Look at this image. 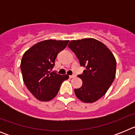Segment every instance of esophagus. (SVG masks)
Masks as SVG:
<instances>
[{
  "label": "esophagus",
  "instance_id": "1",
  "mask_svg": "<svg viewBox=\"0 0 135 135\" xmlns=\"http://www.w3.org/2000/svg\"><path fill=\"white\" fill-rule=\"evenodd\" d=\"M76 77V75H72V76H70V78H73Z\"/></svg>",
  "mask_w": 135,
  "mask_h": 135
}]
</instances>
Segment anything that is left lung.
<instances>
[{"label": "left lung", "instance_id": "obj_1", "mask_svg": "<svg viewBox=\"0 0 135 135\" xmlns=\"http://www.w3.org/2000/svg\"><path fill=\"white\" fill-rule=\"evenodd\" d=\"M68 46L81 66L86 68L83 74L78 76L82 85L74 89L75 95L84 103L95 102L106 93L115 79V57L104 44L95 38L71 40Z\"/></svg>", "mask_w": 135, "mask_h": 135}]
</instances>
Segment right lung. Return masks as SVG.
Masks as SVG:
<instances>
[{"instance_id":"add662e5","label":"right lung","mask_w":135,"mask_h":135,"mask_svg":"<svg viewBox=\"0 0 135 135\" xmlns=\"http://www.w3.org/2000/svg\"><path fill=\"white\" fill-rule=\"evenodd\" d=\"M70 40L49 39L39 42L23 54L21 70L24 84L32 95L41 101H49L57 95L61 84L69 78L67 74L51 72L57 54Z\"/></svg>"}]
</instances>
